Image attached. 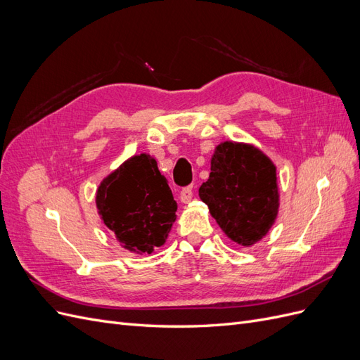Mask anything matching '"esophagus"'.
I'll use <instances>...</instances> for the list:
<instances>
[{"instance_id":"1","label":"esophagus","mask_w":360,"mask_h":360,"mask_svg":"<svg viewBox=\"0 0 360 360\" xmlns=\"http://www.w3.org/2000/svg\"><path fill=\"white\" fill-rule=\"evenodd\" d=\"M192 197H193V191H192V186L184 188V189L180 192V201H181L183 204H188V202H191Z\"/></svg>"}]
</instances>
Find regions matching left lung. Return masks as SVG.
Masks as SVG:
<instances>
[{"label":"left lung","mask_w":360,"mask_h":360,"mask_svg":"<svg viewBox=\"0 0 360 360\" xmlns=\"http://www.w3.org/2000/svg\"><path fill=\"white\" fill-rule=\"evenodd\" d=\"M200 198L233 242L249 248L263 238L279 212L276 167L252 144L224 141L210 160Z\"/></svg>","instance_id":"1"}]
</instances>
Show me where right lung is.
I'll return each mask as SVG.
<instances>
[{
  "label": "right lung",
  "mask_w": 360,
  "mask_h": 360,
  "mask_svg": "<svg viewBox=\"0 0 360 360\" xmlns=\"http://www.w3.org/2000/svg\"><path fill=\"white\" fill-rule=\"evenodd\" d=\"M96 207L120 246L138 255L153 254L165 245L177 219V202L158 162L135 155L101 181Z\"/></svg>",
  "instance_id": "add662e5"
}]
</instances>
